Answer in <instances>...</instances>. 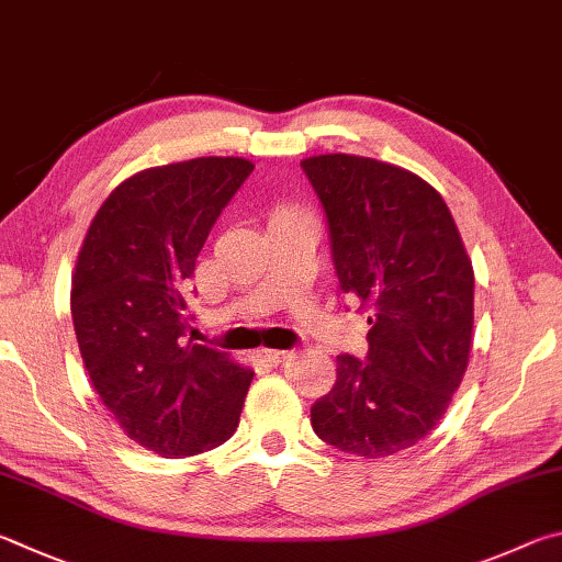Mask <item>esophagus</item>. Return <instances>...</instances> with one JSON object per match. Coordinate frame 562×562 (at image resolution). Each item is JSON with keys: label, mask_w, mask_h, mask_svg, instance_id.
Returning <instances> with one entry per match:
<instances>
[{"label": "esophagus", "mask_w": 562, "mask_h": 562, "mask_svg": "<svg viewBox=\"0 0 562 562\" xmlns=\"http://www.w3.org/2000/svg\"><path fill=\"white\" fill-rule=\"evenodd\" d=\"M261 358L271 366H281L283 360L291 358V350H261Z\"/></svg>", "instance_id": "34e87169"}]
</instances>
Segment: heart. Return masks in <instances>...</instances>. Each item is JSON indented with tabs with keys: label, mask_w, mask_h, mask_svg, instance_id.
Wrapping results in <instances>:
<instances>
[{
	"label": "heart",
	"mask_w": 562,
	"mask_h": 562,
	"mask_svg": "<svg viewBox=\"0 0 562 562\" xmlns=\"http://www.w3.org/2000/svg\"><path fill=\"white\" fill-rule=\"evenodd\" d=\"M281 212H291V210H281Z\"/></svg>",
	"instance_id": "obj_1"
}]
</instances>
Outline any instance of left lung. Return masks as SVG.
I'll return each mask as SVG.
<instances>
[{"mask_svg": "<svg viewBox=\"0 0 562 562\" xmlns=\"http://www.w3.org/2000/svg\"><path fill=\"white\" fill-rule=\"evenodd\" d=\"M301 167L326 214L338 289L372 311L368 356H338L311 425L340 451L397 454L439 425L464 378L474 269L447 202L415 172L342 153Z\"/></svg>", "mask_w": 562, "mask_h": 562, "instance_id": "1", "label": "left lung"}]
</instances>
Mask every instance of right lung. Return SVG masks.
Here are the masks:
<instances>
[{
  "instance_id": "right-lung-1",
  "label": "right lung",
  "mask_w": 562,
  "mask_h": 562,
  "mask_svg": "<svg viewBox=\"0 0 562 562\" xmlns=\"http://www.w3.org/2000/svg\"><path fill=\"white\" fill-rule=\"evenodd\" d=\"M251 170L244 157H196L127 177L78 251L71 316L88 378L125 435L160 457L202 454L239 425L254 372L187 340V283Z\"/></svg>"
}]
</instances>
